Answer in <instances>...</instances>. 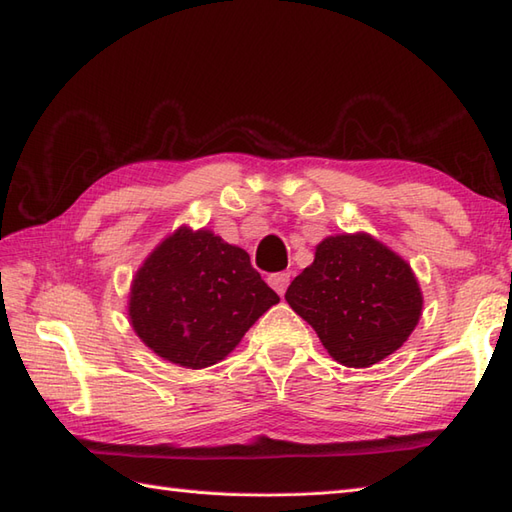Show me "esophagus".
<instances>
[{
  "label": "esophagus",
  "mask_w": 512,
  "mask_h": 512,
  "mask_svg": "<svg viewBox=\"0 0 512 512\" xmlns=\"http://www.w3.org/2000/svg\"><path fill=\"white\" fill-rule=\"evenodd\" d=\"M268 281H270V286L279 292V295H284L288 284H290V273H275L268 277Z\"/></svg>",
  "instance_id": "obj_1"
}]
</instances>
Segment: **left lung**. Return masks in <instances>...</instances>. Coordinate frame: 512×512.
Instances as JSON below:
<instances>
[{"label":"left lung","mask_w":512,"mask_h":512,"mask_svg":"<svg viewBox=\"0 0 512 512\" xmlns=\"http://www.w3.org/2000/svg\"><path fill=\"white\" fill-rule=\"evenodd\" d=\"M286 301L347 367H369L396 352L422 310L409 264L363 233L323 239Z\"/></svg>","instance_id":"obj_1"}]
</instances>
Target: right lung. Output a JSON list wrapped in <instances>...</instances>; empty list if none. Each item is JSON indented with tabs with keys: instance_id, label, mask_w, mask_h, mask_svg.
Here are the masks:
<instances>
[{
	"instance_id": "obj_1",
	"label": "right lung",
	"mask_w": 512,
	"mask_h": 512,
	"mask_svg": "<svg viewBox=\"0 0 512 512\" xmlns=\"http://www.w3.org/2000/svg\"><path fill=\"white\" fill-rule=\"evenodd\" d=\"M277 301L246 250L180 228L136 273L129 319L165 361L202 369L222 361Z\"/></svg>"
}]
</instances>
